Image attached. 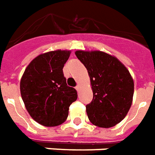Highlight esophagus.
Listing matches in <instances>:
<instances>
[{
	"label": "esophagus",
	"instance_id": "34e87169",
	"mask_svg": "<svg viewBox=\"0 0 155 155\" xmlns=\"http://www.w3.org/2000/svg\"><path fill=\"white\" fill-rule=\"evenodd\" d=\"M80 88H81V85H80V84H78V85H77V87H76V89H77L78 91H79Z\"/></svg>",
	"mask_w": 155,
	"mask_h": 155
}]
</instances>
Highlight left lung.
I'll return each mask as SVG.
<instances>
[{
  "mask_svg": "<svg viewBox=\"0 0 155 155\" xmlns=\"http://www.w3.org/2000/svg\"><path fill=\"white\" fill-rule=\"evenodd\" d=\"M75 55L90 78L94 96L86 105L89 120L104 128L120 123L131 108L134 93V82L127 68L103 51H77Z\"/></svg>",
  "mask_w": 155,
  "mask_h": 155,
  "instance_id": "1",
  "label": "left lung"
}]
</instances>
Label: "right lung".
Returning a JSON list of instances; mask_svg holds the SVG:
<instances>
[{"label":"right lung","instance_id":"1","mask_svg":"<svg viewBox=\"0 0 155 155\" xmlns=\"http://www.w3.org/2000/svg\"><path fill=\"white\" fill-rule=\"evenodd\" d=\"M70 54V51L57 50L38 55L26 67L20 81L27 110L45 127L62 124L69 106L78 99L75 88L67 86L62 71Z\"/></svg>","mask_w":155,"mask_h":155}]
</instances>
